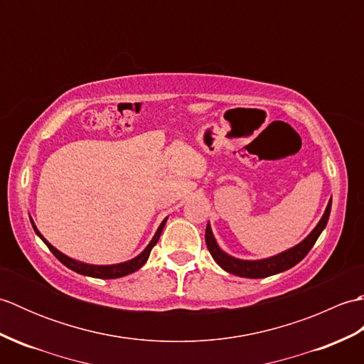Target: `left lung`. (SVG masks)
I'll return each mask as SVG.
<instances>
[{"label": "left lung", "instance_id": "left-lung-1", "mask_svg": "<svg viewBox=\"0 0 364 364\" xmlns=\"http://www.w3.org/2000/svg\"><path fill=\"white\" fill-rule=\"evenodd\" d=\"M330 210H331V198L326 208V213H323V215H322V219L319 220L318 225L314 227L311 233L308 235L304 241L297 244L296 247L278 253V255H275V257L264 258V259H255V261L230 257V255L223 252L218 245V242H215L210 223L206 225V231H205L206 247H208V250H210L214 261L218 262V264L223 270H227L228 274L244 277V278H264L269 275L280 274V272H284V270L294 267L297 262H300L306 257L308 252H310L311 247L314 245V242L318 241V237L321 236L322 230L326 228L328 218H330Z\"/></svg>", "mask_w": 364, "mask_h": 364}]
</instances>
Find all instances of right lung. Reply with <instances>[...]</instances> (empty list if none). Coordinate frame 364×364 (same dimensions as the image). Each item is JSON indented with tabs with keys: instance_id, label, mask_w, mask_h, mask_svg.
<instances>
[{
	"instance_id": "right-lung-1",
	"label": "right lung",
	"mask_w": 364,
	"mask_h": 364,
	"mask_svg": "<svg viewBox=\"0 0 364 364\" xmlns=\"http://www.w3.org/2000/svg\"><path fill=\"white\" fill-rule=\"evenodd\" d=\"M167 219H164L161 222V225L158 228L156 233H154L153 239L150 241V244L145 247L142 253H139L136 258L129 259V261H125V262H119V264H109V266H95V264H87V262H81V261H76L70 257H67V255H64L63 252H59L58 249H54V247L46 241V239L41 235V231L37 230V227L34 225L33 219H31V223H33V228L36 231V235L42 239V241L46 244V247L51 250V253L56 257L60 262H63L64 266H67L68 269L75 270V272H78L81 275H87V277H94V278H120V277H125L128 274H133L136 272L137 269H141L146 259H149L150 257V252L154 245H156V242L159 241V236L162 233V228H164Z\"/></svg>"
}]
</instances>
